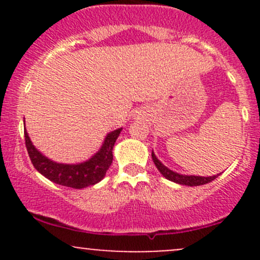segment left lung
Wrapping results in <instances>:
<instances>
[{
	"mask_svg": "<svg viewBox=\"0 0 260 260\" xmlns=\"http://www.w3.org/2000/svg\"><path fill=\"white\" fill-rule=\"evenodd\" d=\"M151 157H153L155 166H156L157 170L160 171V174L162 175L164 177L168 178L169 181L175 182V183L182 184V186H188V187L202 186V184H207L209 182L214 181L217 176L221 175L219 174L214 176H207V177H204V176H194V175H182L176 171H172V170H170L169 168H166V166L164 165V164L161 162L156 156H155L154 151H151Z\"/></svg>",
	"mask_w": 260,
	"mask_h": 260,
	"instance_id": "1",
	"label": "left lung"
}]
</instances>
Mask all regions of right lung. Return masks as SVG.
<instances>
[{
  "label": "right lung",
  "instance_id": "obj_1",
  "mask_svg": "<svg viewBox=\"0 0 260 260\" xmlns=\"http://www.w3.org/2000/svg\"><path fill=\"white\" fill-rule=\"evenodd\" d=\"M121 131L122 128H117L107 133L101 148L88 160L78 164H62L49 159L34 147L26 132L24 123L26 150L34 168L50 181L64 187L76 188V189L94 186L105 177L106 171L112 164L113 145L120 136Z\"/></svg>",
  "mask_w": 260,
  "mask_h": 260
}]
</instances>
